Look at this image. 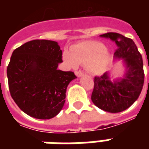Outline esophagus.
<instances>
[{"mask_svg":"<svg viewBox=\"0 0 149 149\" xmlns=\"http://www.w3.org/2000/svg\"><path fill=\"white\" fill-rule=\"evenodd\" d=\"M75 73H76V75H77V77H81L82 75H84L83 72H81V71H76L75 72Z\"/></svg>","mask_w":149,"mask_h":149,"instance_id":"esophagus-1","label":"esophagus"}]
</instances>
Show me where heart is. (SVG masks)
I'll return each instance as SVG.
<instances>
[{
  "instance_id": "1",
  "label": "heart",
  "mask_w": 149,
  "mask_h": 149,
  "mask_svg": "<svg viewBox=\"0 0 149 149\" xmlns=\"http://www.w3.org/2000/svg\"><path fill=\"white\" fill-rule=\"evenodd\" d=\"M64 59L72 68L86 65L91 72L100 73L106 68L110 55L102 43L89 40L72 46L69 52H65Z\"/></svg>"
}]
</instances>
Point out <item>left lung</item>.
<instances>
[{
	"label": "left lung",
	"mask_w": 149,
	"mask_h": 149,
	"mask_svg": "<svg viewBox=\"0 0 149 149\" xmlns=\"http://www.w3.org/2000/svg\"><path fill=\"white\" fill-rule=\"evenodd\" d=\"M100 37H109L117 45L115 56L124 58L128 70L120 81L112 82L105 72L94 77L92 101L100 109L120 112L131 106L141 94L144 81L143 60L133 40L117 33H107ZM149 69V68H148Z\"/></svg>",
	"instance_id": "8db88e82"
}]
</instances>
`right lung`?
I'll return each instance as SVG.
<instances>
[{"instance_id": "obj_1", "label": "right lung", "mask_w": 149, "mask_h": 149, "mask_svg": "<svg viewBox=\"0 0 149 149\" xmlns=\"http://www.w3.org/2000/svg\"><path fill=\"white\" fill-rule=\"evenodd\" d=\"M62 51L56 41L33 40L12 54L7 67L8 88L15 103L24 113L37 119H51L64 106L73 72L57 69Z\"/></svg>"}]
</instances>
